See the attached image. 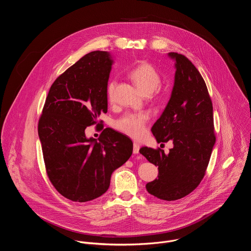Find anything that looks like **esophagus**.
Returning a JSON list of instances; mask_svg holds the SVG:
<instances>
[{"label":"esophagus","instance_id":"esophagus-1","mask_svg":"<svg viewBox=\"0 0 251 251\" xmlns=\"http://www.w3.org/2000/svg\"><path fill=\"white\" fill-rule=\"evenodd\" d=\"M139 150H140V145L138 144V143H134V144H133V153L138 154Z\"/></svg>","mask_w":251,"mask_h":251}]
</instances>
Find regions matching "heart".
<instances>
[{
	"mask_svg": "<svg viewBox=\"0 0 251 251\" xmlns=\"http://www.w3.org/2000/svg\"><path fill=\"white\" fill-rule=\"evenodd\" d=\"M129 76L139 88V90L145 95L152 94L161 84V75L158 70L149 62H142L133 67ZM116 87V80L111 79L106 86L107 98L113 100L114 91ZM159 100H163L164 94L157 96ZM149 120L148 113H128L117 121V127L127 135L138 138L145 131L146 123Z\"/></svg>",
	"mask_w": 251,
	"mask_h": 251,
	"instance_id": "1",
	"label": "heart"
}]
</instances>
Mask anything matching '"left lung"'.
Segmentation results:
<instances>
[{
    "instance_id": "left-lung-1",
    "label": "left lung",
    "mask_w": 251,
    "mask_h": 251,
    "mask_svg": "<svg viewBox=\"0 0 251 251\" xmlns=\"http://www.w3.org/2000/svg\"><path fill=\"white\" fill-rule=\"evenodd\" d=\"M175 60V82L171 98L152 127L158 143L172 141L169 154L143 147L140 153L158 166V178L146 185L149 194L176 201L192 193L205 174L216 143L212 103L203 78L183 54L169 52Z\"/></svg>"
}]
</instances>
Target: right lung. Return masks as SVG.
Masks as SVG:
<instances>
[{
    "instance_id": "add662e5",
    "label": "right lung",
    "mask_w": 251,
    "mask_h": 251,
    "mask_svg": "<svg viewBox=\"0 0 251 251\" xmlns=\"http://www.w3.org/2000/svg\"><path fill=\"white\" fill-rule=\"evenodd\" d=\"M113 59L107 51H91L67 68L50 86L39 121L50 181L64 198L78 202L102 196L112 173L131 157L133 143L106 128L98 140L85 129L107 112L106 86Z\"/></svg>"
}]
</instances>
